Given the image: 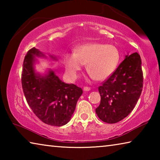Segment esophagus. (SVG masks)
Masks as SVG:
<instances>
[{
    "label": "esophagus",
    "mask_w": 160,
    "mask_h": 160,
    "mask_svg": "<svg viewBox=\"0 0 160 160\" xmlns=\"http://www.w3.org/2000/svg\"><path fill=\"white\" fill-rule=\"evenodd\" d=\"M83 90L85 91H90V88H89V87H84Z\"/></svg>",
    "instance_id": "esophagus-1"
}]
</instances>
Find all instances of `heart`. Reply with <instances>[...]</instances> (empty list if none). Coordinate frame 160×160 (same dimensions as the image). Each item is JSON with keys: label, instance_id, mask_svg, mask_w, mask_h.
<instances>
[{"label": "heart", "instance_id": "1", "mask_svg": "<svg viewBox=\"0 0 160 160\" xmlns=\"http://www.w3.org/2000/svg\"><path fill=\"white\" fill-rule=\"evenodd\" d=\"M120 61V53L113 45L91 42L80 45L75 53H66L63 62L68 75L78 77V72L87 64V71L97 80H104L115 71Z\"/></svg>", "mask_w": 160, "mask_h": 160}]
</instances>
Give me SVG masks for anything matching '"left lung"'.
<instances>
[{
  "mask_svg": "<svg viewBox=\"0 0 160 160\" xmlns=\"http://www.w3.org/2000/svg\"><path fill=\"white\" fill-rule=\"evenodd\" d=\"M141 64L137 52L127 54L114 72L99 87L101 102L95 112L102 121L117 123L134 109L142 90Z\"/></svg>",
  "mask_w": 160,
  "mask_h": 160,
  "instance_id": "obj_1",
  "label": "left lung"
}]
</instances>
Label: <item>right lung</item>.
<instances>
[{
  "instance_id": "1",
  "label": "right lung",
  "mask_w": 160,
  "mask_h": 160,
  "mask_svg": "<svg viewBox=\"0 0 160 160\" xmlns=\"http://www.w3.org/2000/svg\"><path fill=\"white\" fill-rule=\"evenodd\" d=\"M49 56L57 61L56 56ZM36 57L47 56L34 47L27 53L23 62L22 85L27 102L44 123L54 126L66 125L74 113L82 90L74 84L65 83L51 69L44 74L37 72Z\"/></svg>"
}]
</instances>
